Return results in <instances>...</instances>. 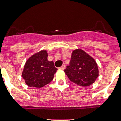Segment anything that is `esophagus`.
Returning <instances> with one entry per match:
<instances>
[{"label":"esophagus","instance_id":"esophagus-1","mask_svg":"<svg viewBox=\"0 0 121 121\" xmlns=\"http://www.w3.org/2000/svg\"><path fill=\"white\" fill-rule=\"evenodd\" d=\"M65 65H62L60 67H59V69L64 70L65 69Z\"/></svg>","mask_w":121,"mask_h":121}]
</instances>
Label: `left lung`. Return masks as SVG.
Masks as SVG:
<instances>
[{
	"instance_id": "8db88e82",
	"label": "left lung",
	"mask_w": 121,
	"mask_h": 121,
	"mask_svg": "<svg viewBox=\"0 0 121 121\" xmlns=\"http://www.w3.org/2000/svg\"><path fill=\"white\" fill-rule=\"evenodd\" d=\"M64 72L70 80L82 86L91 85L98 77L96 61L82 49L73 51L69 65Z\"/></svg>"
}]
</instances>
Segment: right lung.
<instances>
[{"mask_svg":"<svg viewBox=\"0 0 121 121\" xmlns=\"http://www.w3.org/2000/svg\"><path fill=\"white\" fill-rule=\"evenodd\" d=\"M48 53L43 50L27 60L22 77L29 86L41 88L52 80L57 70L52 61L48 60Z\"/></svg>","mask_w":121,"mask_h":121,"instance_id":"right-lung-1","label":"right lung"}]
</instances>
